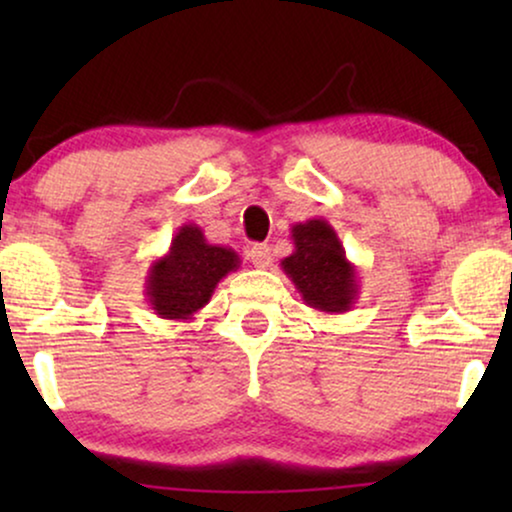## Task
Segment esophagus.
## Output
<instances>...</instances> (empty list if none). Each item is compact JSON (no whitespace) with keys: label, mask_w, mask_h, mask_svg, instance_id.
<instances>
[{"label":"esophagus","mask_w":512,"mask_h":512,"mask_svg":"<svg viewBox=\"0 0 512 512\" xmlns=\"http://www.w3.org/2000/svg\"><path fill=\"white\" fill-rule=\"evenodd\" d=\"M249 261L254 263V268L258 270H265L272 261V254H270V247L268 244H254V247L249 249Z\"/></svg>","instance_id":"obj_1"}]
</instances>
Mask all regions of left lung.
I'll list each match as a JSON object with an SVG mask.
<instances>
[{
    "label": "left lung",
    "mask_w": 512,
    "mask_h": 512,
    "mask_svg": "<svg viewBox=\"0 0 512 512\" xmlns=\"http://www.w3.org/2000/svg\"><path fill=\"white\" fill-rule=\"evenodd\" d=\"M293 254L282 261L307 307L324 314L349 312L359 298L356 265L347 261L338 233L326 219H310L291 228Z\"/></svg>",
    "instance_id": "left-lung-1"
}]
</instances>
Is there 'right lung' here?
<instances>
[{"label":"right lung","mask_w":512,"mask_h":512,"mask_svg":"<svg viewBox=\"0 0 512 512\" xmlns=\"http://www.w3.org/2000/svg\"><path fill=\"white\" fill-rule=\"evenodd\" d=\"M240 268L233 249L209 244L195 223H184L165 256L151 263L144 296L160 319L188 321L209 303L216 284Z\"/></svg>","instance_id":"1"}]
</instances>
